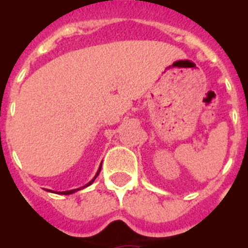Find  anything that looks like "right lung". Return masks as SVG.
<instances>
[{
	"label": "right lung",
	"instance_id": "1",
	"mask_svg": "<svg viewBox=\"0 0 248 248\" xmlns=\"http://www.w3.org/2000/svg\"><path fill=\"white\" fill-rule=\"evenodd\" d=\"M100 168H102V165L99 166V169H98V171H97V174H95V176L93 177V179H92L91 181H89L88 184H87V185H84V186H82V187H79V189H73V190H68V191H59L58 194H61V195H71V194H74V192L76 191H78V190H82V189H84V187H87V186H89V185H92V184L94 183V180H95V179H97V176L98 175H99V172H100ZM47 191H50V192H53L52 191V190H47Z\"/></svg>",
	"mask_w": 248,
	"mask_h": 248
}]
</instances>
